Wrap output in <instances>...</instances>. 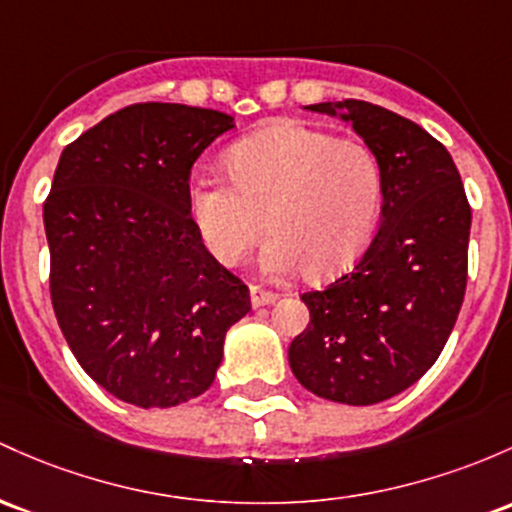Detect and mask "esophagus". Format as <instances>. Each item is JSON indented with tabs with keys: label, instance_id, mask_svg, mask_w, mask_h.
Masks as SVG:
<instances>
[{
	"label": "esophagus",
	"instance_id": "1",
	"mask_svg": "<svg viewBox=\"0 0 512 512\" xmlns=\"http://www.w3.org/2000/svg\"><path fill=\"white\" fill-rule=\"evenodd\" d=\"M279 299L277 291H269V289H262V286H250V301L252 306L260 308V306H269V303H274Z\"/></svg>",
	"mask_w": 512,
	"mask_h": 512
}]
</instances>
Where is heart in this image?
<instances>
[{"mask_svg":"<svg viewBox=\"0 0 512 512\" xmlns=\"http://www.w3.org/2000/svg\"><path fill=\"white\" fill-rule=\"evenodd\" d=\"M228 177L194 179L189 201L218 262L240 265L262 235L267 272L306 267L330 279L369 245L384 199L379 157L367 143L279 121L228 153Z\"/></svg>","mask_w":512,"mask_h":512,"instance_id":"b5f03b06","label":"heart"}]
</instances>
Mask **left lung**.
Instances as JSON below:
<instances>
[{"label":"left lung","instance_id":"left-lung-1","mask_svg":"<svg viewBox=\"0 0 512 512\" xmlns=\"http://www.w3.org/2000/svg\"><path fill=\"white\" fill-rule=\"evenodd\" d=\"M308 109L335 116L330 104ZM338 109L379 157L384 204L350 272L301 294L311 323L291 342L289 364L316 396L372 406L428 372L457 323L471 206L452 155L425 128L369 101Z\"/></svg>","mask_w":512,"mask_h":512}]
</instances>
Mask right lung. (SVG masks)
<instances>
[{"label": "right lung", "instance_id": "right-lung-1", "mask_svg": "<svg viewBox=\"0 0 512 512\" xmlns=\"http://www.w3.org/2000/svg\"><path fill=\"white\" fill-rule=\"evenodd\" d=\"M233 116L145 101L72 140L43 204L50 301L80 367L121 401L201 396L250 289L206 250L192 218L194 162Z\"/></svg>", "mask_w": 512, "mask_h": 512}]
</instances>
